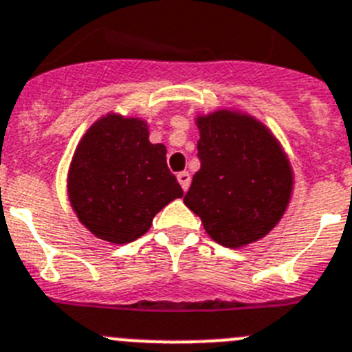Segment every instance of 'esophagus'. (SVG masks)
<instances>
[{
    "instance_id": "1",
    "label": "esophagus",
    "mask_w": 352,
    "mask_h": 352,
    "mask_svg": "<svg viewBox=\"0 0 352 352\" xmlns=\"http://www.w3.org/2000/svg\"><path fill=\"white\" fill-rule=\"evenodd\" d=\"M178 182H179V185H182V188L185 190H188V186H190V174L186 173V170H183V173H178Z\"/></svg>"
}]
</instances>
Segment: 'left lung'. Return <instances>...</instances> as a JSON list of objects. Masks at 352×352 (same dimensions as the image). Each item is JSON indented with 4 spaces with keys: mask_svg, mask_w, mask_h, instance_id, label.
<instances>
[{
    "mask_svg": "<svg viewBox=\"0 0 352 352\" xmlns=\"http://www.w3.org/2000/svg\"><path fill=\"white\" fill-rule=\"evenodd\" d=\"M197 127L201 169L183 202L221 246L262 239L281 220L292 195L286 155L269 129L248 115L221 109L199 117Z\"/></svg>",
    "mask_w": 352,
    "mask_h": 352,
    "instance_id": "1",
    "label": "left lung"
}]
</instances>
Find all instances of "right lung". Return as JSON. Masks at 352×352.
<instances>
[{
	"instance_id": "add662e5",
	"label": "right lung",
	"mask_w": 352,
	"mask_h": 352,
	"mask_svg": "<svg viewBox=\"0 0 352 352\" xmlns=\"http://www.w3.org/2000/svg\"><path fill=\"white\" fill-rule=\"evenodd\" d=\"M166 146L148 141L138 118L108 115L80 141L71 160L67 193L78 220L108 243L136 241L153 216L183 197L166 162Z\"/></svg>"
}]
</instances>
